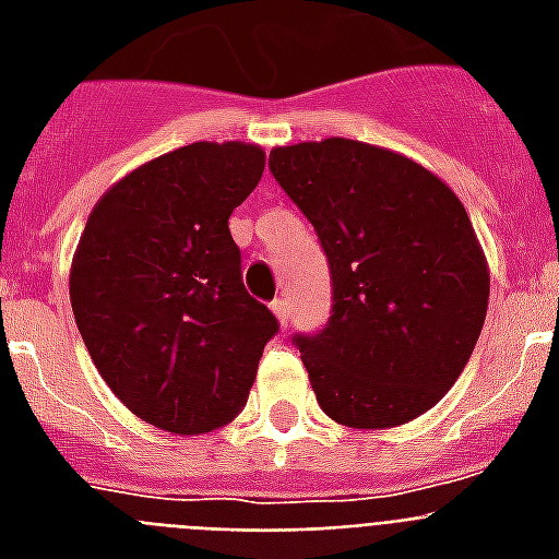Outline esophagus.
<instances>
[{"instance_id":"esophagus-1","label":"esophagus","mask_w":559,"mask_h":559,"mask_svg":"<svg viewBox=\"0 0 559 559\" xmlns=\"http://www.w3.org/2000/svg\"><path fill=\"white\" fill-rule=\"evenodd\" d=\"M272 313L278 316L281 328H287V322H289V301H287V298H275V301H272Z\"/></svg>"}]
</instances>
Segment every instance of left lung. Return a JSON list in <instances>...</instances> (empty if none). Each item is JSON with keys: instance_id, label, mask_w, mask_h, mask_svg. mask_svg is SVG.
I'll return each mask as SVG.
<instances>
[{"instance_id": "left-lung-1", "label": "left lung", "mask_w": 559, "mask_h": 559, "mask_svg": "<svg viewBox=\"0 0 559 559\" xmlns=\"http://www.w3.org/2000/svg\"><path fill=\"white\" fill-rule=\"evenodd\" d=\"M270 170L331 263V322L296 336L322 412L350 429L429 412L467 366L490 298L455 191L403 153L336 135L275 147Z\"/></svg>"}]
</instances>
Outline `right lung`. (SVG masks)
I'll return each instance as SVG.
<instances>
[{"mask_svg": "<svg viewBox=\"0 0 559 559\" xmlns=\"http://www.w3.org/2000/svg\"><path fill=\"white\" fill-rule=\"evenodd\" d=\"M266 153L193 142L144 162L92 209L69 298L92 362L144 424L202 435L231 424L278 319L240 278L228 217Z\"/></svg>", "mask_w": 559, "mask_h": 559, "instance_id": "obj_1", "label": "right lung"}]
</instances>
